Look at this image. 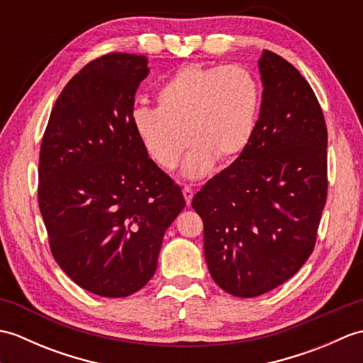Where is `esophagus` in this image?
<instances>
[{
	"label": "esophagus",
	"mask_w": 363,
	"mask_h": 363,
	"mask_svg": "<svg viewBox=\"0 0 363 363\" xmlns=\"http://www.w3.org/2000/svg\"><path fill=\"white\" fill-rule=\"evenodd\" d=\"M182 194H184V198H186V203H187V206H190V204H191V199H194V195H195L194 189L189 187V186H186V187L182 189Z\"/></svg>",
	"instance_id": "obj_1"
}]
</instances>
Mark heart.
Wrapping results in <instances>:
<instances>
[{
    "mask_svg": "<svg viewBox=\"0 0 363 363\" xmlns=\"http://www.w3.org/2000/svg\"><path fill=\"white\" fill-rule=\"evenodd\" d=\"M156 101L157 107L133 112L138 140L160 168L173 169L189 137L194 146L182 174L198 179L211 172L215 160L228 164L248 146L257 121L260 87L242 65L190 64L162 84Z\"/></svg>",
    "mask_w": 363,
    "mask_h": 363,
    "instance_id": "b5f03b06",
    "label": "heart"
}]
</instances>
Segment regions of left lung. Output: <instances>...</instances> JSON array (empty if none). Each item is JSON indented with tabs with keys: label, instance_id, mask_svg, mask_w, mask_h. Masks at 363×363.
Returning a JSON list of instances; mask_svg holds the SVG:
<instances>
[{
	"label": "left lung",
	"instance_id": "left-lung-1",
	"mask_svg": "<svg viewBox=\"0 0 363 363\" xmlns=\"http://www.w3.org/2000/svg\"><path fill=\"white\" fill-rule=\"evenodd\" d=\"M259 72L251 142L191 201L212 279L238 298L264 295L304 265L328 196V129L312 87L272 51Z\"/></svg>",
	"mask_w": 363,
	"mask_h": 363
}]
</instances>
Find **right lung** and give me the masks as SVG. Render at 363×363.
Wrapping results in <instances>:
<instances>
[{
    "instance_id": "right-lung-1",
    "label": "right lung",
    "mask_w": 363,
    "mask_h": 363,
    "mask_svg": "<svg viewBox=\"0 0 363 363\" xmlns=\"http://www.w3.org/2000/svg\"><path fill=\"white\" fill-rule=\"evenodd\" d=\"M148 59L111 52L74 74L54 104L38 159V207L72 281L104 298L145 287L165 230L186 207L133 126Z\"/></svg>"
}]
</instances>
